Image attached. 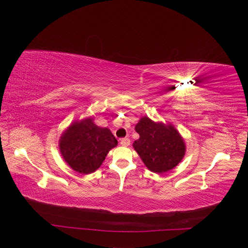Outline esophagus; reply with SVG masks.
Returning <instances> with one entry per match:
<instances>
[{
  "instance_id": "1",
  "label": "esophagus",
  "mask_w": 248,
  "mask_h": 248,
  "mask_svg": "<svg viewBox=\"0 0 248 248\" xmlns=\"http://www.w3.org/2000/svg\"><path fill=\"white\" fill-rule=\"evenodd\" d=\"M120 145L123 147H128L130 145V139H128V138L121 139L120 140Z\"/></svg>"
}]
</instances>
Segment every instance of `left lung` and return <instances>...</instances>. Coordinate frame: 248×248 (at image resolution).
<instances>
[{
    "label": "left lung",
    "instance_id": "1",
    "mask_svg": "<svg viewBox=\"0 0 248 248\" xmlns=\"http://www.w3.org/2000/svg\"><path fill=\"white\" fill-rule=\"evenodd\" d=\"M140 139L133 148L152 172L164 173L175 168L186 155V143L171 124L155 123L144 116L135 125Z\"/></svg>",
    "mask_w": 248,
    "mask_h": 248
}]
</instances>
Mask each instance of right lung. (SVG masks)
<instances>
[{"label": "right lung", "instance_id": "right-lung-1", "mask_svg": "<svg viewBox=\"0 0 248 248\" xmlns=\"http://www.w3.org/2000/svg\"><path fill=\"white\" fill-rule=\"evenodd\" d=\"M117 144L109 129L98 127L93 117H86L73 121L62 132L59 147L62 159L73 170L88 175L101 166Z\"/></svg>", "mask_w": 248, "mask_h": 248}]
</instances>
